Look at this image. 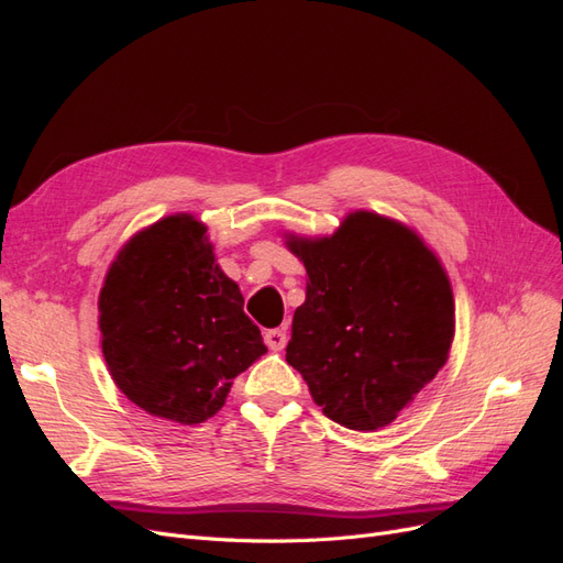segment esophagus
Returning <instances> with one entry per match:
<instances>
[{"instance_id": "esophagus-1", "label": "esophagus", "mask_w": 563, "mask_h": 563, "mask_svg": "<svg viewBox=\"0 0 563 563\" xmlns=\"http://www.w3.org/2000/svg\"><path fill=\"white\" fill-rule=\"evenodd\" d=\"M286 331H282V329H272V331H267L265 333V343H267V347L269 350H275V352H282L284 347H286Z\"/></svg>"}]
</instances>
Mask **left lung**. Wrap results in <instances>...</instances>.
Returning a JSON list of instances; mask_svg holds the SVG:
<instances>
[{
	"label": "left lung",
	"instance_id": "1",
	"mask_svg": "<svg viewBox=\"0 0 563 563\" xmlns=\"http://www.w3.org/2000/svg\"><path fill=\"white\" fill-rule=\"evenodd\" d=\"M308 269L286 362L323 416L380 430L446 364L455 305L422 236L395 218L352 211L329 236L284 234Z\"/></svg>",
	"mask_w": 563,
	"mask_h": 563
}]
</instances>
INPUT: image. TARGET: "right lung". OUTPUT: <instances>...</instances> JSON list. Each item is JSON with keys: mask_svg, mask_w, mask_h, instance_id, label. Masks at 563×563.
<instances>
[{"mask_svg": "<svg viewBox=\"0 0 563 563\" xmlns=\"http://www.w3.org/2000/svg\"><path fill=\"white\" fill-rule=\"evenodd\" d=\"M100 347L114 385L143 411L199 424L267 352L207 225L174 213L119 249L98 296Z\"/></svg>", "mask_w": 563, "mask_h": 563, "instance_id": "obj_1", "label": "right lung"}]
</instances>
